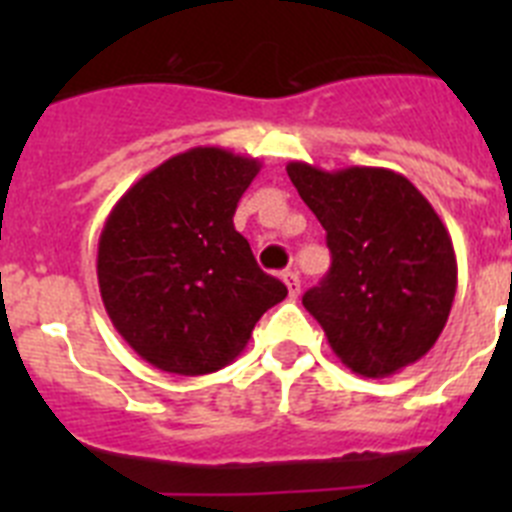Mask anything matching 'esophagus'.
Segmentation results:
<instances>
[{
  "label": "esophagus",
  "mask_w": 512,
  "mask_h": 512,
  "mask_svg": "<svg viewBox=\"0 0 512 512\" xmlns=\"http://www.w3.org/2000/svg\"><path fill=\"white\" fill-rule=\"evenodd\" d=\"M282 279L289 289V297H292V300H297V297H300V277H297V271H284Z\"/></svg>",
  "instance_id": "1"
}]
</instances>
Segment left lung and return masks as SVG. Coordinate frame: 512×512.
Returning a JSON list of instances; mask_svg holds the SVG:
<instances>
[{
    "label": "left lung",
    "mask_w": 512,
    "mask_h": 512,
    "mask_svg": "<svg viewBox=\"0 0 512 512\" xmlns=\"http://www.w3.org/2000/svg\"><path fill=\"white\" fill-rule=\"evenodd\" d=\"M287 174L325 228L333 259L302 297L333 354L369 379L423 359L456 295L454 243L431 202L377 166L323 171L292 161Z\"/></svg>",
    "instance_id": "1"
}]
</instances>
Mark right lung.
I'll use <instances>...</instances> for the list:
<instances>
[{
	"label": "right lung",
	"instance_id": "add662e5",
	"mask_svg": "<svg viewBox=\"0 0 512 512\" xmlns=\"http://www.w3.org/2000/svg\"><path fill=\"white\" fill-rule=\"evenodd\" d=\"M261 164L225 148L176 153L112 207L97 251L104 310L161 372L200 377L235 361L287 287L233 225Z\"/></svg>",
	"mask_w": 512,
	"mask_h": 512
}]
</instances>
